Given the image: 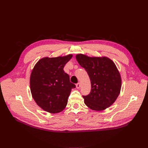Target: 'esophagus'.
I'll return each mask as SVG.
<instances>
[{"mask_svg": "<svg viewBox=\"0 0 148 148\" xmlns=\"http://www.w3.org/2000/svg\"><path fill=\"white\" fill-rule=\"evenodd\" d=\"M76 87H77V89H79L80 88V83H78L77 84H76Z\"/></svg>", "mask_w": 148, "mask_h": 148, "instance_id": "obj_1", "label": "esophagus"}]
</instances>
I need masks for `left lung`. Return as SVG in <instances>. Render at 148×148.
I'll use <instances>...</instances> for the list:
<instances>
[{
	"label": "left lung",
	"mask_w": 148,
	"mask_h": 148,
	"mask_svg": "<svg viewBox=\"0 0 148 148\" xmlns=\"http://www.w3.org/2000/svg\"><path fill=\"white\" fill-rule=\"evenodd\" d=\"M76 59L89 75V95L83 96L84 104L93 110L101 111L112 105L121 90L122 78L114 62L109 57H89L78 53Z\"/></svg>",
	"instance_id": "8db88e82"
}]
</instances>
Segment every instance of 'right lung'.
<instances>
[{"label": "right lung", "instance_id": "obj_1", "mask_svg": "<svg viewBox=\"0 0 148 148\" xmlns=\"http://www.w3.org/2000/svg\"><path fill=\"white\" fill-rule=\"evenodd\" d=\"M72 57V54H68L43 57L31 71L29 84L32 97L38 106L47 112L56 114L63 110L71 89L76 87L64 70Z\"/></svg>", "mask_w": 148, "mask_h": 148}]
</instances>
